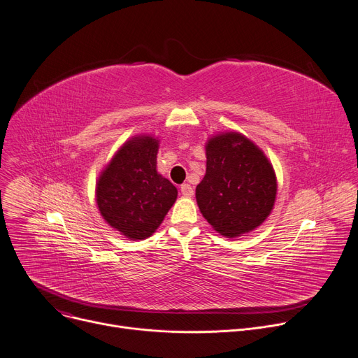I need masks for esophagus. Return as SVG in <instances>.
I'll return each mask as SVG.
<instances>
[{
    "mask_svg": "<svg viewBox=\"0 0 358 358\" xmlns=\"http://www.w3.org/2000/svg\"><path fill=\"white\" fill-rule=\"evenodd\" d=\"M181 194H182L184 197H192L194 189H192V187L189 184H182L181 185Z\"/></svg>",
    "mask_w": 358,
    "mask_h": 358,
    "instance_id": "esophagus-1",
    "label": "esophagus"
}]
</instances>
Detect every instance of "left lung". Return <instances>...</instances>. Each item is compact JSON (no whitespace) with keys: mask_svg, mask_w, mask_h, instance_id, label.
Returning a JSON list of instances; mask_svg holds the SVG:
<instances>
[{"mask_svg":"<svg viewBox=\"0 0 358 358\" xmlns=\"http://www.w3.org/2000/svg\"><path fill=\"white\" fill-rule=\"evenodd\" d=\"M206 176L196 188L203 217L227 238L248 234L274 208L277 177L271 161L237 131L218 133L206 143Z\"/></svg>","mask_w":358,"mask_h":358,"instance_id":"8db88e82","label":"left lung"}]
</instances>
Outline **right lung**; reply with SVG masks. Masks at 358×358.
Wrapping results in <instances>:
<instances>
[{"label": "right lung", "mask_w": 358, "mask_h": 358, "mask_svg": "<svg viewBox=\"0 0 358 358\" xmlns=\"http://www.w3.org/2000/svg\"><path fill=\"white\" fill-rule=\"evenodd\" d=\"M159 140L151 134L128 138L95 182V201L104 221L128 240L155 233L177 200V188L157 171Z\"/></svg>", "instance_id": "right-lung-1"}]
</instances>
